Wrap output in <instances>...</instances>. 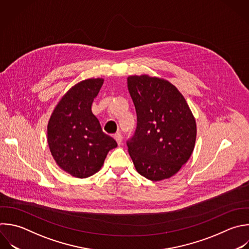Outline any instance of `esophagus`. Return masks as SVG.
<instances>
[{
	"instance_id": "34e87169",
	"label": "esophagus",
	"mask_w": 249,
	"mask_h": 249,
	"mask_svg": "<svg viewBox=\"0 0 249 249\" xmlns=\"http://www.w3.org/2000/svg\"><path fill=\"white\" fill-rule=\"evenodd\" d=\"M114 138H115V140L117 141L118 145H122V143H123V136H122L121 133L115 134V135H114Z\"/></svg>"
}]
</instances>
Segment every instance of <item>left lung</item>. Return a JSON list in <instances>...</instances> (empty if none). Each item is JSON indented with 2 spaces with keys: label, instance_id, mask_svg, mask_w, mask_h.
Returning a JSON list of instances; mask_svg holds the SVG:
<instances>
[{
  "label": "left lung",
  "instance_id": "1",
  "mask_svg": "<svg viewBox=\"0 0 249 249\" xmlns=\"http://www.w3.org/2000/svg\"><path fill=\"white\" fill-rule=\"evenodd\" d=\"M127 88L137 115L135 133L126 143L135 169L151 181L170 178L194 151L195 117L181 92L164 79L129 76Z\"/></svg>",
  "mask_w": 249,
  "mask_h": 249
}]
</instances>
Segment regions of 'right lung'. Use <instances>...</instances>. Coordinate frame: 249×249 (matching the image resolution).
I'll return each mask as SVG.
<instances>
[{
	"instance_id": "obj_1",
	"label": "right lung",
	"mask_w": 249,
	"mask_h": 249,
	"mask_svg": "<svg viewBox=\"0 0 249 249\" xmlns=\"http://www.w3.org/2000/svg\"><path fill=\"white\" fill-rule=\"evenodd\" d=\"M103 82L92 78L72 87L55 106L48 124V143L56 164L77 178L99 171L108 152L117 147L91 112Z\"/></svg>"
}]
</instances>
